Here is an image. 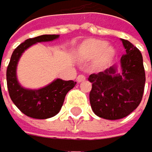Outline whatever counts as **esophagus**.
Returning <instances> with one entry per match:
<instances>
[{
    "mask_svg": "<svg viewBox=\"0 0 152 152\" xmlns=\"http://www.w3.org/2000/svg\"><path fill=\"white\" fill-rule=\"evenodd\" d=\"M85 80H86V77H85L83 75H79L78 77H77V81L78 83L83 82V81H85Z\"/></svg>",
    "mask_w": 152,
    "mask_h": 152,
    "instance_id": "obj_1",
    "label": "esophagus"
}]
</instances>
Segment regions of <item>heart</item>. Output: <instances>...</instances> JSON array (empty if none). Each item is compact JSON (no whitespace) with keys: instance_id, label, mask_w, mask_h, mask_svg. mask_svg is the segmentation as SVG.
I'll list each match as a JSON object with an SVG mask.
<instances>
[{"instance_id":"1","label":"heart","mask_w":152,"mask_h":152,"mask_svg":"<svg viewBox=\"0 0 152 152\" xmlns=\"http://www.w3.org/2000/svg\"><path fill=\"white\" fill-rule=\"evenodd\" d=\"M77 56L82 60L94 59L97 67H104L113 59L116 51L113 46L108 44L101 39L88 38L82 40L75 49Z\"/></svg>"}]
</instances>
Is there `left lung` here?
Returning a JSON list of instances; mask_svg holds the SVG:
<instances>
[{
	"mask_svg": "<svg viewBox=\"0 0 152 152\" xmlns=\"http://www.w3.org/2000/svg\"><path fill=\"white\" fill-rule=\"evenodd\" d=\"M126 54L120 59L121 72L116 65L98 74H92L90 103L97 116L116 120L128 116L140 104L146 82L141 52L129 40L121 39Z\"/></svg>",
	"mask_w": 152,
	"mask_h": 152,
	"instance_id": "obj_1",
	"label": "left lung"
}]
</instances>
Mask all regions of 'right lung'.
Returning <instances> with one entry per match:
<instances>
[{"instance_id":"1","label":"right lung","mask_w":152,"mask_h":152,"mask_svg":"<svg viewBox=\"0 0 152 152\" xmlns=\"http://www.w3.org/2000/svg\"><path fill=\"white\" fill-rule=\"evenodd\" d=\"M59 35H42L26 39L17 47L11 56L6 70L7 88L11 100L20 111L32 118L46 119L58 114L62 107L67 93L77 82L73 80L55 79L47 86L38 90L26 89L17 78V66L21 55L30 46L38 42H46L58 39ZM1 82V81H0Z\"/></svg>"}]
</instances>
